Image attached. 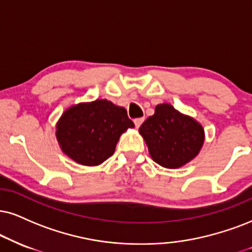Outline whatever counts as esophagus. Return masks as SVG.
I'll list each match as a JSON object with an SVG mask.
<instances>
[{
  "label": "esophagus",
  "instance_id": "34e87169",
  "mask_svg": "<svg viewBox=\"0 0 252 252\" xmlns=\"http://www.w3.org/2000/svg\"><path fill=\"white\" fill-rule=\"evenodd\" d=\"M144 120H145V118H136V119H134V124H135V126L138 127H140L141 126V124L144 123Z\"/></svg>",
  "mask_w": 252,
  "mask_h": 252
}]
</instances>
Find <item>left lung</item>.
Returning <instances> with one entry per match:
<instances>
[{
    "label": "left lung",
    "instance_id": "left-lung-1",
    "mask_svg": "<svg viewBox=\"0 0 252 252\" xmlns=\"http://www.w3.org/2000/svg\"><path fill=\"white\" fill-rule=\"evenodd\" d=\"M155 162L164 168H179L194 159L204 142V129L191 117L169 104L155 107L139 128Z\"/></svg>",
    "mask_w": 252,
    "mask_h": 252
}]
</instances>
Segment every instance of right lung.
Returning a JSON list of instances; mask_svg holds the SVG:
<instances>
[{
  "instance_id": "right-lung-1",
  "label": "right lung",
  "mask_w": 252,
  "mask_h": 252,
  "mask_svg": "<svg viewBox=\"0 0 252 252\" xmlns=\"http://www.w3.org/2000/svg\"><path fill=\"white\" fill-rule=\"evenodd\" d=\"M133 127L125 108L99 99L67 108L58 120L56 136L62 151L77 163L98 166L114 153L120 135Z\"/></svg>"
}]
</instances>
